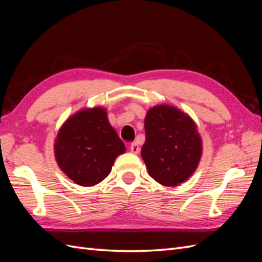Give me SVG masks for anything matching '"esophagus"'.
Instances as JSON below:
<instances>
[{"mask_svg": "<svg viewBox=\"0 0 262 262\" xmlns=\"http://www.w3.org/2000/svg\"><path fill=\"white\" fill-rule=\"evenodd\" d=\"M130 150L133 154H138L140 152V146L138 144V142H133V143L130 145Z\"/></svg>", "mask_w": 262, "mask_h": 262, "instance_id": "esophagus-1", "label": "esophagus"}]
</instances>
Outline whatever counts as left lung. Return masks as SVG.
Here are the masks:
<instances>
[{"mask_svg":"<svg viewBox=\"0 0 262 262\" xmlns=\"http://www.w3.org/2000/svg\"><path fill=\"white\" fill-rule=\"evenodd\" d=\"M144 126L141 155L149 176L167 187L186 181L202 155V141L194 121L176 107L160 105L148 110Z\"/></svg>","mask_w":262,"mask_h":262,"instance_id":"left-lung-1","label":"left lung"}]
</instances>
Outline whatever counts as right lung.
Masks as SVG:
<instances>
[{
	"mask_svg": "<svg viewBox=\"0 0 262 262\" xmlns=\"http://www.w3.org/2000/svg\"><path fill=\"white\" fill-rule=\"evenodd\" d=\"M125 152L123 142L110 125L106 109H82L63 123L54 143L55 160L75 184H99L112 171L116 158Z\"/></svg>",
	"mask_w": 262,
	"mask_h": 262,
	"instance_id": "obj_1",
	"label": "right lung"
}]
</instances>
